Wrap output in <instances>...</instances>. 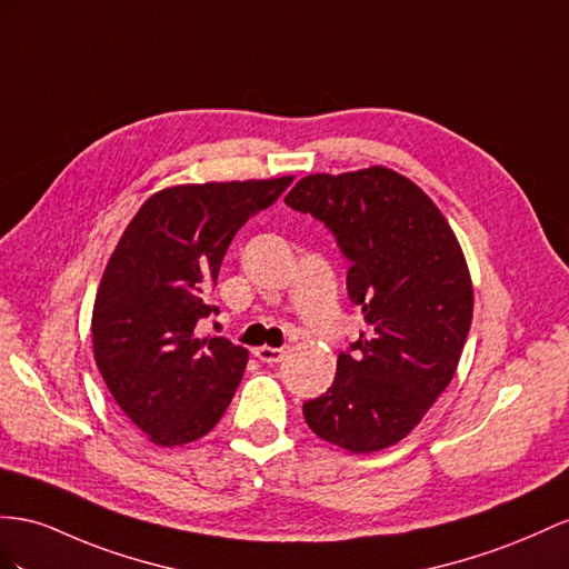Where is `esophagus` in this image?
Masks as SVG:
<instances>
[{"label": "esophagus", "instance_id": "esophagus-1", "mask_svg": "<svg viewBox=\"0 0 569 569\" xmlns=\"http://www.w3.org/2000/svg\"><path fill=\"white\" fill-rule=\"evenodd\" d=\"M254 356L267 362V366H276V362H281L283 356H286V348H271V346H259L254 348Z\"/></svg>", "mask_w": 569, "mask_h": 569}]
</instances>
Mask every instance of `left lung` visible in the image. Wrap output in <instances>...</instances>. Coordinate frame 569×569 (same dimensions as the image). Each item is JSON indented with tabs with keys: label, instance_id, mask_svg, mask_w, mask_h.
<instances>
[{
	"label": "left lung",
	"instance_id": "obj_1",
	"mask_svg": "<svg viewBox=\"0 0 569 569\" xmlns=\"http://www.w3.org/2000/svg\"><path fill=\"white\" fill-rule=\"evenodd\" d=\"M286 203L312 213L351 259L348 296L368 331L339 353L327 395L302 406L310 430L351 455L401 442L457 372L473 283L455 230L406 174L370 166L315 172Z\"/></svg>",
	"mask_w": 569,
	"mask_h": 569
}]
</instances>
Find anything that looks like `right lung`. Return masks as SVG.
I'll return each instance as SVG.
<instances>
[{
	"mask_svg": "<svg viewBox=\"0 0 569 569\" xmlns=\"http://www.w3.org/2000/svg\"><path fill=\"white\" fill-rule=\"evenodd\" d=\"M293 174L172 184L141 203L100 279L91 339L112 399L158 447L207 435L236 395L247 348L199 337L207 290L232 236L269 209Z\"/></svg>",
	"mask_w": 569,
	"mask_h": 569,
	"instance_id": "1",
	"label": "right lung"
}]
</instances>
